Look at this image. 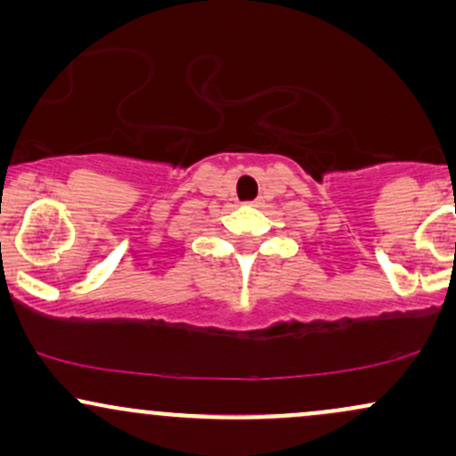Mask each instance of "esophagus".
Returning a JSON list of instances; mask_svg holds the SVG:
<instances>
[{"label":"esophagus","mask_w":456,"mask_h":456,"mask_svg":"<svg viewBox=\"0 0 456 456\" xmlns=\"http://www.w3.org/2000/svg\"><path fill=\"white\" fill-rule=\"evenodd\" d=\"M250 203H257V201H250Z\"/></svg>","instance_id":"esophagus-1"}]
</instances>
